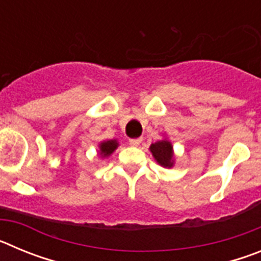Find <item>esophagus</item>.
Listing matches in <instances>:
<instances>
[{"mask_svg": "<svg viewBox=\"0 0 261 261\" xmlns=\"http://www.w3.org/2000/svg\"><path fill=\"white\" fill-rule=\"evenodd\" d=\"M142 142V138H132V140H129V144H130V146H140Z\"/></svg>", "mask_w": 261, "mask_h": 261, "instance_id": "obj_1", "label": "esophagus"}]
</instances>
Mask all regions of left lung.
I'll list each match as a JSON object with an SVG mask.
<instances>
[{
  "instance_id": "8db88e82",
  "label": "left lung",
  "mask_w": 261,
  "mask_h": 261,
  "mask_svg": "<svg viewBox=\"0 0 261 261\" xmlns=\"http://www.w3.org/2000/svg\"><path fill=\"white\" fill-rule=\"evenodd\" d=\"M150 151L153 158L155 159L156 163L161 165L162 167L171 168L175 165V154L172 142L168 138H162L159 141L154 142L150 145Z\"/></svg>"
}]
</instances>
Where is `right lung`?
<instances>
[{"instance_id": "obj_1", "label": "right lung", "mask_w": 261, "mask_h": 261, "mask_svg": "<svg viewBox=\"0 0 261 261\" xmlns=\"http://www.w3.org/2000/svg\"><path fill=\"white\" fill-rule=\"evenodd\" d=\"M98 147L100 158H108L119 147V142H117V140H107V141L99 142Z\"/></svg>"}]
</instances>
